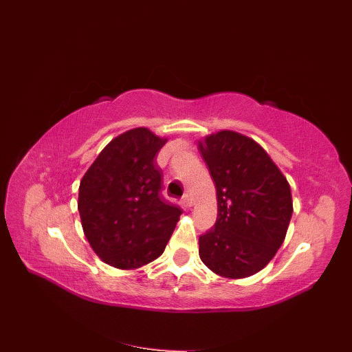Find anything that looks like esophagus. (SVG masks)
Wrapping results in <instances>:
<instances>
[{
  "instance_id": "obj_1",
  "label": "esophagus",
  "mask_w": 352,
  "mask_h": 352,
  "mask_svg": "<svg viewBox=\"0 0 352 352\" xmlns=\"http://www.w3.org/2000/svg\"><path fill=\"white\" fill-rule=\"evenodd\" d=\"M183 201L187 207H192V204H194V199H192L191 194H186V196L183 197Z\"/></svg>"
}]
</instances>
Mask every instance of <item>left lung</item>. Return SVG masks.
I'll return each instance as SVG.
<instances>
[{"instance_id": "8db88e82", "label": "left lung", "mask_w": 352, "mask_h": 352, "mask_svg": "<svg viewBox=\"0 0 352 352\" xmlns=\"http://www.w3.org/2000/svg\"><path fill=\"white\" fill-rule=\"evenodd\" d=\"M199 151L217 197L216 223L199 238L201 261L225 278L254 276L274 258L287 233L289 181L261 145L233 130L206 136Z\"/></svg>"}]
</instances>
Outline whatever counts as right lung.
I'll list each match as a JSON object with an SVG mask.
<instances>
[{"label":"right lung","mask_w":352,"mask_h":352,"mask_svg":"<svg viewBox=\"0 0 352 352\" xmlns=\"http://www.w3.org/2000/svg\"><path fill=\"white\" fill-rule=\"evenodd\" d=\"M146 127L114 138L84 174L78 212L91 248L106 264L136 270L162 255L183 210L161 196L155 158L166 143Z\"/></svg>","instance_id":"obj_1"}]
</instances>
